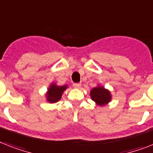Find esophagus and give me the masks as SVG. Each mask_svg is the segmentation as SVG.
I'll return each mask as SVG.
<instances>
[{"label":"esophagus","instance_id":"esophagus-1","mask_svg":"<svg viewBox=\"0 0 153 153\" xmlns=\"http://www.w3.org/2000/svg\"><path fill=\"white\" fill-rule=\"evenodd\" d=\"M73 86H74V88H79L80 86H81V84H79V83H75V84H73Z\"/></svg>","mask_w":153,"mask_h":153}]
</instances>
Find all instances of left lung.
Here are the masks:
<instances>
[{
  "instance_id": "obj_1",
  "label": "left lung",
  "mask_w": 153,
  "mask_h": 153,
  "mask_svg": "<svg viewBox=\"0 0 153 153\" xmlns=\"http://www.w3.org/2000/svg\"><path fill=\"white\" fill-rule=\"evenodd\" d=\"M90 95L92 100L96 102L98 105H105L111 101L110 92L100 86L93 88L91 91Z\"/></svg>"
}]
</instances>
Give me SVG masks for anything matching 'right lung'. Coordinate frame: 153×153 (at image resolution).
Wrapping results in <instances>:
<instances>
[{
  "mask_svg": "<svg viewBox=\"0 0 153 153\" xmlns=\"http://www.w3.org/2000/svg\"><path fill=\"white\" fill-rule=\"evenodd\" d=\"M67 88V86H57L55 84H51L50 88L48 89V93H47V98L48 102L51 103H55L57 102L62 97L63 91Z\"/></svg>",
  "mask_w": 153,
  "mask_h": 153,
  "instance_id": "obj_1",
  "label": "right lung"
}]
</instances>
